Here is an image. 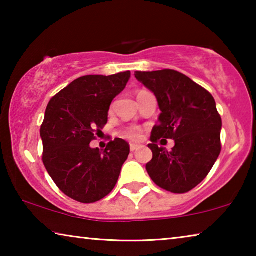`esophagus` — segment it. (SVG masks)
<instances>
[{"label": "esophagus", "instance_id": "34e87169", "mask_svg": "<svg viewBox=\"0 0 256 256\" xmlns=\"http://www.w3.org/2000/svg\"><path fill=\"white\" fill-rule=\"evenodd\" d=\"M138 148H140V146H138V144H130V149H131V151H132V152H133V151H136V149H138Z\"/></svg>", "mask_w": 256, "mask_h": 256}]
</instances>
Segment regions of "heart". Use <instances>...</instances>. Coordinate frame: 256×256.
<instances>
[{
  "label": "heart",
  "instance_id": "b5f03b06",
  "mask_svg": "<svg viewBox=\"0 0 256 256\" xmlns=\"http://www.w3.org/2000/svg\"><path fill=\"white\" fill-rule=\"evenodd\" d=\"M124 136L130 138V140H134V141H138L140 140L141 136H142V131L140 128H136V126H132V128H128L124 131Z\"/></svg>",
  "mask_w": 256,
  "mask_h": 256
}]
</instances>
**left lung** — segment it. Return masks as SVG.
Wrapping results in <instances>:
<instances>
[{"label":"left lung","instance_id":"obj_1","mask_svg":"<svg viewBox=\"0 0 256 256\" xmlns=\"http://www.w3.org/2000/svg\"><path fill=\"white\" fill-rule=\"evenodd\" d=\"M157 98L162 110L151 133L152 159L146 164L159 188L186 193L209 174L218 159L222 144V118L209 92L174 70L134 73ZM172 138V152L158 147L159 138Z\"/></svg>","mask_w":256,"mask_h":256}]
</instances>
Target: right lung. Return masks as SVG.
<instances>
[{
  "instance_id": "obj_1",
  "label": "right lung",
  "mask_w": 256,
  "mask_h": 256,
  "mask_svg": "<svg viewBox=\"0 0 256 256\" xmlns=\"http://www.w3.org/2000/svg\"><path fill=\"white\" fill-rule=\"evenodd\" d=\"M130 78V71L81 76L47 105L40 128L42 162L58 188L78 202L94 203L108 196L128 157L123 138L110 141L102 152L90 142L106 125L112 99Z\"/></svg>"
}]
</instances>
